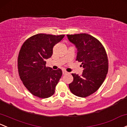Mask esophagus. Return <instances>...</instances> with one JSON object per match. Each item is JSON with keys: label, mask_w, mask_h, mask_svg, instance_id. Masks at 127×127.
Returning a JSON list of instances; mask_svg holds the SVG:
<instances>
[{"label": "esophagus", "mask_w": 127, "mask_h": 127, "mask_svg": "<svg viewBox=\"0 0 127 127\" xmlns=\"http://www.w3.org/2000/svg\"><path fill=\"white\" fill-rule=\"evenodd\" d=\"M67 72H66V70H63V75H65V74H67Z\"/></svg>", "instance_id": "1"}]
</instances>
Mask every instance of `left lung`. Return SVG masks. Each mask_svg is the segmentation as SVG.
I'll return each instance as SVG.
<instances>
[{
  "instance_id": "1",
  "label": "left lung",
  "mask_w": 127,
  "mask_h": 127,
  "mask_svg": "<svg viewBox=\"0 0 127 127\" xmlns=\"http://www.w3.org/2000/svg\"><path fill=\"white\" fill-rule=\"evenodd\" d=\"M69 41L77 48V61L84 68L81 76L72 74V82L69 85L72 94L86 97L101 86L108 71V59L102 44L86 33L67 34Z\"/></svg>"
}]
</instances>
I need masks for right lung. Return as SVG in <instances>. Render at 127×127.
<instances>
[{
  "label": "right lung",
  "instance_id": "1",
  "mask_svg": "<svg viewBox=\"0 0 127 127\" xmlns=\"http://www.w3.org/2000/svg\"><path fill=\"white\" fill-rule=\"evenodd\" d=\"M64 37V34L39 33L28 38L21 47L18 58L19 75L33 95L46 98L55 93L62 70L47 67L45 60L52 57L53 47Z\"/></svg>",
  "mask_w": 127,
  "mask_h": 127
}]
</instances>
